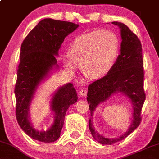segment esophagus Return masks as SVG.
Wrapping results in <instances>:
<instances>
[{
    "label": "esophagus",
    "mask_w": 159,
    "mask_h": 159,
    "mask_svg": "<svg viewBox=\"0 0 159 159\" xmlns=\"http://www.w3.org/2000/svg\"><path fill=\"white\" fill-rule=\"evenodd\" d=\"M80 95L81 97H85L87 95V91L85 89H81V91H80Z\"/></svg>",
    "instance_id": "esophagus-1"
}]
</instances>
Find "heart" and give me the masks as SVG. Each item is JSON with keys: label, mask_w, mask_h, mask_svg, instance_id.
Masks as SVG:
<instances>
[{"label": "heart", "mask_w": 159, "mask_h": 159, "mask_svg": "<svg viewBox=\"0 0 159 159\" xmlns=\"http://www.w3.org/2000/svg\"><path fill=\"white\" fill-rule=\"evenodd\" d=\"M119 48V39L110 30H96L76 37L70 44L68 54L62 57L65 67L74 72L80 62L86 77L99 79L114 66Z\"/></svg>", "instance_id": "heart-1"}]
</instances>
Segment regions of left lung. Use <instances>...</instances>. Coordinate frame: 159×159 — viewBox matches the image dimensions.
<instances>
[{"instance_id": "8db88e82", "label": "left lung", "mask_w": 159, "mask_h": 159, "mask_svg": "<svg viewBox=\"0 0 159 159\" xmlns=\"http://www.w3.org/2000/svg\"><path fill=\"white\" fill-rule=\"evenodd\" d=\"M120 29L121 43L120 54L111 72L89 86L87 100L91 111L89 129L92 136L102 144H110L124 139L140 125L141 111L145 100L144 91V70L142 44L138 37L126 25L112 22ZM120 93L128 97L134 108V119L127 132L119 138L109 139L99 134L93 127V113L99 103L106 101L114 93Z\"/></svg>"}]
</instances>
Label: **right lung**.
Wrapping results in <instances>:
<instances>
[{
  "label": "right lung",
  "mask_w": 159,
  "mask_h": 159,
  "mask_svg": "<svg viewBox=\"0 0 159 159\" xmlns=\"http://www.w3.org/2000/svg\"><path fill=\"white\" fill-rule=\"evenodd\" d=\"M78 26V24L68 21L43 19L29 33L21 44L20 62L15 89L16 118L21 129L35 140L46 143L57 140L66 111L70 105L77 101L73 84L69 83L61 86L51 101V108L54 113L53 125L46 131L37 130L33 127L29 112L36 90L51 70L58 67L56 56H58L64 39Z\"/></svg>",
  "instance_id": "1"
}]
</instances>
